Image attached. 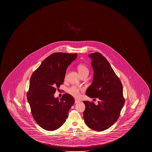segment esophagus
<instances>
[{
  "mask_svg": "<svg viewBox=\"0 0 152 152\" xmlns=\"http://www.w3.org/2000/svg\"><path fill=\"white\" fill-rule=\"evenodd\" d=\"M80 102V100H77V99H75V103H79Z\"/></svg>",
  "mask_w": 152,
  "mask_h": 152,
  "instance_id": "esophagus-1",
  "label": "esophagus"
}]
</instances>
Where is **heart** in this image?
<instances>
[{
  "label": "heart",
  "mask_w": 152,
  "mask_h": 152,
  "mask_svg": "<svg viewBox=\"0 0 152 152\" xmlns=\"http://www.w3.org/2000/svg\"><path fill=\"white\" fill-rule=\"evenodd\" d=\"M77 69L81 76L86 74H88L89 72V70L88 68L83 64H80L78 65L77 67ZM80 90L81 89L80 88L75 86H72L68 89L67 92L69 94L72 95L74 97H78L80 96Z\"/></svg>",
  "instance_id": "b5f03b06"
}]
</instances>
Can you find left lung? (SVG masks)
<instances>
[{
  "instance_id": "1",
  "label": "left lung",
  "mask_w": 152,
  "mask_h": 152,
  "mask_svg": "<svg viewBox=\"0 0 152 152\" xmlns=\"http://www.w3.org/2000/svg\"><path fill=\"white\" fill-rule=\"evenodd\" d=\"M92 59L93 80L86 94L98 98V104L84 101L85 124L92 130L103 131L111 127L119 117L124 103L122 83L107 59L99 52L88 56Z\"/></svg>"
}]
</instances>
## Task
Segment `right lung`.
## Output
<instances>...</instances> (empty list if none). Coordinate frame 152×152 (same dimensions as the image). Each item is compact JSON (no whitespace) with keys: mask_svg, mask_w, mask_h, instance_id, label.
Returning <instances> with one entry per match:
<instances>
[{"mask_svg":"<svg viewBox=\"0 0 152 152\" xmlns=\"http://www.w3.org/2000/svg\"><path fill=\"white\" fill-rule=\"evenodd\" d=\"M77 53L56 52L48 56L33 72L27 93L34 119L43 129L53 131L65 123L75 100L69 94L55 98L57 88L62 84L68 66Z\"/></svg>","mask_w":152,"mask_h":152,"instance_id":"right-lung-1","label":"right lung"}]
</instances>
